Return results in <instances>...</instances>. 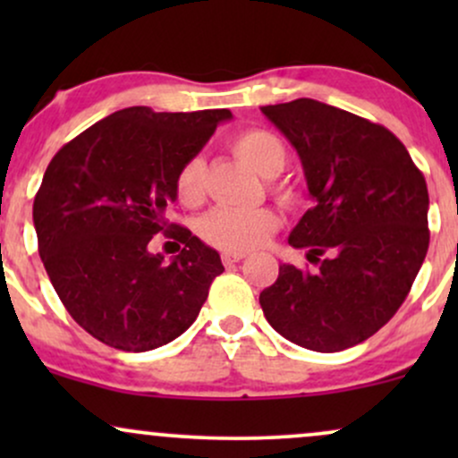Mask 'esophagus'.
<instances>
[{"label":"esophagus","instance_id":"obj_1","mask_svg":"<svg viewBox=\"0 0 458 458\" xmlns=\"http://www.w3.org/2000/svg\"><path fill=\"white\" fill-rule=\"evenodd\" d=\"M245 259V254H241V251H224L222 254V262L225 267L234 265V262H241Z\"/></svg>","mask_w":458,"mask_h":458}]
</instances>
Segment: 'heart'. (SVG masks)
Masks as SVG:
<instances>
[{
	"label": "heart",
	"mask_w": 458,
	"mask_h": 458,
	"mask_svg": "<svg viewBox=\"0 0 458 458\" xmlns=\"http://www.w3.org/2000/svg\"><path fill=\"white\" fill-rule=\"evenodd\" d=\"M236 155L247 165L254 167L260 176H277L286 165V146L276 133L265 129H250L239 133L233 141ZM207 191V161L202 155L191 157L178 170L176 196L185 207H198ZM276 196L284 204H295L299 196L293 187L276 185ZM277 215L271 208L260 207L251 211H236V208H215L207 213L199 222V236L208 245L224 251H251L265 245L267 239L276 233Z\"/></svg>",
	"instance_id": "obj_1"
}]
</instances>
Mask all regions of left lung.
<instances>
[{"instance_id":"left-lung-1","label":"left lung","mask_w":458,"mask_h":458,"mask_svg":"<svg viewBox=\"0 0 458 458\" xmlns=\"http://www.w3.org/2000/svg\"><path fill=\"white\" fill-rule=\"evenodd\" d=\"M260 112L297 150L314 199L288 243L318 262V271L280 265L262 312L303 349L344 351L377 334L411 291L428 250L427 181L392 131L360 115L314 98Z\"/></svg>"}]
</instances>
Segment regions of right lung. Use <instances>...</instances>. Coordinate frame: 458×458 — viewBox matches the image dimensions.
<instances>
[{
    "label": "right lung",
    "mask_w": 458,
    "mask_h": 458,
    "mask_svg": "<svg viewBox=\"0 0 458 458\" xmlns=\"http://www.w3.org/2000/svg\"><path fill=\"white\" fill-rule=\"evenodd\" d=\"M230 109L127 107L57 150L34 198L47 276L75 323L103 344L141 353L191 327L224 271L213 247L165 211L176 176ZM163 232L183 243L170 263L149 251Z\"/></svg>",
    "instance_id": "1"
}]
</instances>
